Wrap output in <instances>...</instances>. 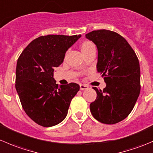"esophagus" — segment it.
<instances>
[{"label": "esophagus", "mask_w": 153, "mask_h": 153, "mask_svg": "<svg viewBox=\"0 0 153 153\" xmlns=\"http://www.w3.org/2000/svg\"><path fill=\"white\" fill-rule=\"evenodd\" d=\"M88 87L89 86H88V85H86V84H80V89H81V90H84V89H87Z\"/></svg>", "instance_id": "1"}]
</instances>
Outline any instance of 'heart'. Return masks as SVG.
<instances>
[{"label": "heart", "mask_w": 153, "mask_h": 153, "mask_svg": "<svg viewBox=\"0 0 153 153\" xmlns=\"http://www.w3.org/2000/svg\"><path fill=\"white\" fill-rule=\"evenodd\" d=\"M94 47H95V46L92 42H91V41H85V42H84L81 44V50H82L83 52H84L86 50L90 49V48Z\"/></svg>", "instance_id": "obj_1"}]
</instances>
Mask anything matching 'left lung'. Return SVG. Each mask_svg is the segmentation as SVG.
I'll return each mask as SVG.
<instances>
[{
	"instance_id": "left-lung-1",
	"label": "left lung",
	"mask_w": 153,
	"mask_h": 153,
	"mask_svg": "<svg viewBox=\"0 0 153 153\" xmlns=\"http://www.w3.org/2000/svg\"><path fill=\"white\" fill-rule=\"evenodd\" d=\"M86 38L97 46V69L106 84L103 90L92 87L97 98L90 104V112L101 123L116 124L129 115L139 96L138 58L126 39L113 31L94 30Z\"/></svg>"
}]
</instances>
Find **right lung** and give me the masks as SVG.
Here are the masks:
<instances>
[{
	"mask_svg": "<svg viewBox=\"0 0 153 153\" xmlns=\"http://www.w3.org/2000/svg\"><path fill=\"white\" fill-rule=\"evenodd\" d=\"M81 35H48L38 37L23 50L17 61L15 88L23 109L36 124L55 126L66 118L70 102L80 86H58L55 67L64 61L66 51Z\"/></svg>",
	"mask_w": 153,
	"mask_h": 153,
	"instance_id": "1",
	"label": "right lung"
}]
</instances>
